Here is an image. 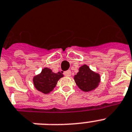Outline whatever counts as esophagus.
I'll return each instance as SVG.
<instances>
[{
  "instance_id": "34e87169",
  "label": "esophagus",
  "mask_w": 132,
  "mask_h": 132,
  "mask_svg": "<svg viewBox=\"0 0 132 132\" xmlns=\"http://www.w3.org/2000/svg\"><path fill=\"white\" fill-rule=\"evenodd\" d=\"M63 74H64V75L67 76V77H69V76H71V71H69V70L66 71L64 72Z\"/></svg>"
}]
</instances>
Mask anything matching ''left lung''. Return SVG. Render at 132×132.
<instances>
[{
  "instance_id": "obj_1",
  "label": "left lung",
  "mask_w": 132,
  "mask_h": 132,
  "mask_svg": "<svg viewBox=\"0 0 132 132\" xmlns=\"http://www.w3.org/2000/svg\"><path fill=\"white\" fill-rule=\"evenodd\" d=\"M74 80L80 89L85 92L95 89L100 82V75L93 72L86 65H82L74 76Z\"/></svg>"
}]
</instances>
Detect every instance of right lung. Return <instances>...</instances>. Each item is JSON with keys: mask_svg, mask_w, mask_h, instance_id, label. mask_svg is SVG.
<instances>
[{"mask_svg": "<svg viewBox=\"0 0 132 132\" xmlns=\"http://www.w3.org/2000/svg\"><path fill=\"white\" fill-rule=\"evenodd\" d=\"M63 77L61 72L55 73L50 69L44 68L40 74L34 77V85L38 91L47 94L53 90L58 80Z\"/></svg>", "mask_w": 132, "mask_h": 132, "instance_id": "1", "label": "right lung"}]
</instances>
